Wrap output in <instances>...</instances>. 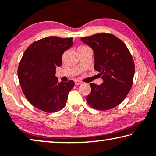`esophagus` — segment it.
Wrapping results in <instances>:
<instances>
[{"label":"esophagus","mask_w":156,"mask_h":156,"mask_svg":"<svg viewBox=\"0 0 156 156\" xmlns=\"http://www.w3.org/2000/svg\"><path fill=\"white\" fill-rule=\"evenodd\" d=\"M82 82H81V81H79V80H75V85H80V84H82Z\"/></svg>","instance_id":"esophagus-1"}]
</instances>
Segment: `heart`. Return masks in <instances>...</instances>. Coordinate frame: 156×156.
Listing matches in <instances>:
<instances>
[{"mask_svg":"<svg viewBox=\"0 0 156 156\" xmlns=\"http://www.w3.org/2000/svg\"><path fill=\"white\" fill-rule=\"evenodd\" d=\"M82 47H83V48H84V47H87V46H80V48H82Z\"/></svg>","mask_w":156,"mask_h":156,"instance_id":"obj_1","label":"heart"}]
</instances>
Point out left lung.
Returning a JSON list of instances; mask_svg holds the SVG:
<instances>
[{
  "label": "left lung",
  "mask_w": 156,
  "mask_h": 156,
  "mask_svg": "<svg viewBox=\"0 0 156 156\" xmlns=\"http://www.w3.org/2000/svg\"><path fill=\"white\" fill-rule=\"evenodd\" d=\"M81 41L92 48L94 69L100 72L103 83H90L86 100L92 108L105 111L117 106L131 89L134 63L128 48L114 35L99 33Z\"/></svg>",
  "instance_id": "left-lung-1"
}]
</instances>
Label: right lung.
<instances>
[{"label":"right lung","instance_id":"1","mask_svg":"<svg viewBox=\"0 0 156 156\" xmlns=\"http://www.w3.org/2000/svg\"><path fill=\"white\" fill-rule=\"evenodd\" d=\"M73 38L50 36L34 42L25 50L18 66V78L27 100L47 113L57 112L66 105L74 81L59 82L56 68L62 66L65 51Z\"/></svg>","mask_w":156,"mask_h":156}]
</instances>
